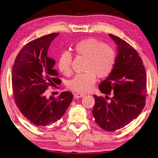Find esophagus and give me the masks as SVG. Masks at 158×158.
Wrapping results in <instances>:
<instances>
[{
	"mask_svg": "<svg viewBox=\"0 0 158 158\" xmlns=\"http://www.w3.org/2000/svg\"><path fill=\"white\" fill-rule=\"evenodd\" d=\"M85 97V94H82V93H76V94H74V98H80V97Z\"/></svg>",
	"mask_w": 158,
	"mask_h": 158,
	"instance_id": "34e87169",
	"label": "esophagus"
}]
</instances>
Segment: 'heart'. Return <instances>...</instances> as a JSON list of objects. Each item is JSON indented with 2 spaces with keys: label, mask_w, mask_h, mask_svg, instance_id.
I'll list each match as a JSON object with an SVG mask.
<instances>
[{
  "label": "heart",
  "mask_w": 158,
  "mask_h": 158,
  "mask_svg": "<svg viewBox=\"0 0 158 158\" xmlns=\"http://www.w3.org/2000/svg\"><path fill=\"white\" fill-rule=\"evenodd\" d=\"M76 55L86 59L84 73L75 76L69 82V88L76 92L87 93L93 89L96 76L106 78L113 71L116 61V53L113 48L96 38H89L80 40L73 47ZM72 55L68 51L59 55L57 67L63 74L72 73Z\"/></svg>",
  "instance_id": "b5f03b06"
}]
</instances>
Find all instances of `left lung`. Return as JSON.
I'll use <instances>...</instances> for the list:
<instances>
[{
	"label": "left lung",
	"mask_w": 158,
	"mask_h": 158,
	"mask_svg": "<svg viewBox=\"0 0 158 158\" xmlns=\"http://www.w3.org/2000/svg\"><path fill=\"white\" fill-rule=\"evenodd\" d=\"M109 36L117 44L118 53L113 71L99 89L107 95L112 93V97L105 99L94 94L93 115L99 127L113 132L139 116L145 106L148 90L145 68L137 51L122 38L111 34Z\"/></svg>",
	"instance_id": "obj_1"
}]
</instances>
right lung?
Masks as SVG:
<instances>
[{
    "label": "right lung",
    "instance_id": "right-lung-1",
    "mask_svg": "<svg viewBox=\"0 0 158 158\" xmlns=\"http://www.w3.org/2000/svg\"><path fill=\"white\" fill-rule=\"evenodd\" d=\"M58 35V32L45 35L26 44L17 55L12 69L16 106L27 120L41 128L61 119L73 99L69 91L57 97L47 99L45 96L48 87L61 83L54 69L55 61L48 55L51 42Z\"/></svg>",
    "mask_w": 158,
    "mask_h": 158
}]
</instances>
